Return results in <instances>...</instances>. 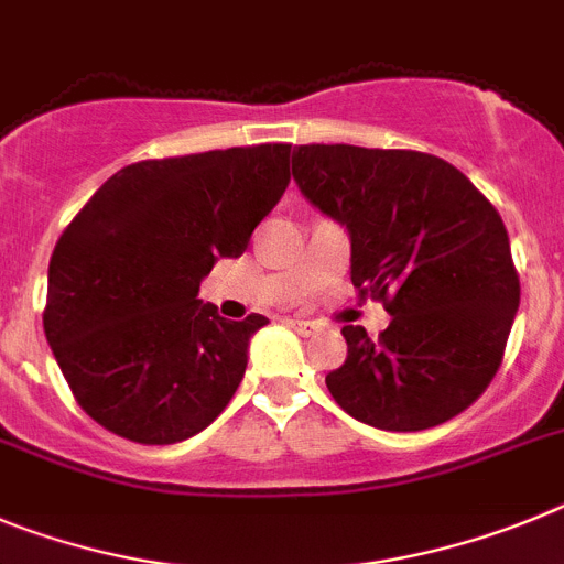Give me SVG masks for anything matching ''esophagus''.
I'll return each mask as SVG.
<instances>
[{
    "label": "esophagus",
    "mask_w": 564,
    "mask_h": 564,
    "mask_svg": "<svg viewBox=\"0 0 564 564\" xmlns=\"http://www.w3.org/2000/svg\"><path fill=\"white\" fill-rule=\"evenodd\" d=\"M286 323L294 332L303 334V337H312V334L317 332V323H312V319H286Z\"/></svg>",
    "instance_id": "esophagus-1"
}]
</instances>
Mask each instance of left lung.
I'll use <instances>...</instances> for the list:
<instances>
[{
    "instance_id": "8db88e82",
    "label": "left lung",
    "mask_w": 564,
    "mask_h": 564,
    "mask_svg": "<svg viewBox=\"0 0 564 564\" xmlns=\"http://www.w3.org/2000/svg\"><path fill=\"white\" fill-rule=\"evenodd\" d=\"M301 194L351 238V281L393 319L326 377L362 424L415 433L469 408L500 368L520 306L500 213L455 165L421 151L297 145Z\"/></svg>"
}]
</instances>
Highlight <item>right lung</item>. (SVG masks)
I'll list each match as a JSON object with an SVG mask.
<instances>
[{"instance_id": "right-lung-1", "label": "right lung", "mask_w": 564, "mask_h": 564, "mask_svg": "<svg viewBox=\"0 0 564 564\" xmlns=\"http://www.w3.org/2000/svg\"><path fill=\"white\" fill-rule=\"evenodd\" d=\"M286 143L145 160L95 191L50 258L44 334L80 408L120 438L176 444L232 399L270 319L199 301L289 185Z\"/></svg>"}]
</instances>
